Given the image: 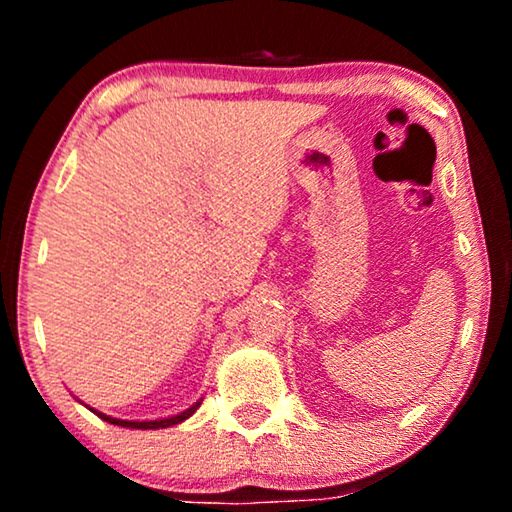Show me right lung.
I'll list each match as a JSON object with an SVG mask.
<instances>
[{
    "instance_id": "1",
    "label": "right lung",
    "mask_w": 512,
    "mask_h": 512,
    "mask_svg": "<svg viewBox=\"0 0 512 512\" xmlns=\"http://www.w3.org/2000/svg\"><path fill=\"white\" fill-rule=\"evenodd\" d=\"M200 408V401L195 403V405H191V408L188 410H184V412H179V415H174V417H167V419H153V422H128V419H116V417H109V415H104V412H97V410H93V412H97V417H102L104 422H109V424H116V426H125V429H167V426H174V424H181L184 422V419H188L193 415L195 410Z\"/></svg>"
}]
</instances>
